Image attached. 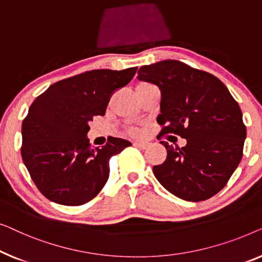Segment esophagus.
Masks as SVG:
<instances>
[{
    "label": "esophagus",
    "instance_id": "obj_1",
    "mask_svg": "<svg viewBox=\"0 0 262 262\" xmlns=\"http://www.w3.org/2000/svg\"><path fill=\"white\" fill-rule=\"evenodd\" d=\"M134 146L138 147V148L145 149V148H147V147H148V142H146V141H134Z\"/></svg>",
    "mask_w": 262,
    "mask_h": 262
}]
</instances>
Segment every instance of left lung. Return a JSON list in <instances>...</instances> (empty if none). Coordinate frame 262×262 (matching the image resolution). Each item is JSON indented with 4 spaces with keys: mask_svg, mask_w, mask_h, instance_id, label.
Instances as JSON below:
<instances>
[{
    "mask_svg": "<svg viewBox=\"0 0 262 262\" xmlns=\"http://www.w3.org/2000/svg\"><path fill=\"white\" fill-rule=\"evenodd\" d=\"M138 79L159 88L161 134L186 139L182 148L161 141L167 157L153 167L158 182L189 202L220 192L240 164L247 135L240 106L227 86L208 72L171 59L141 66Z\"/></svg>",
    "mask_w": 262,
    "mask_h": 262,
    "instance_id": "1",
    "label": "left lung"
}]
</instances>
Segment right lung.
Listing matches in <instances>:
<instances>
[{"mask_svg": "<svg viewBox=\"0 0 262 262\" xmlns=\"http://www.w3.org/2000/svg\"><path fill=\"white\" fill-rule=\"evenodd\" d=\"M136 69L93 70L59 80L29 106L22 122L21 156L50 201L82 205L105 185L109 159L132 143L110 138L102 148H94L88 139L89 122L104 115L110 96L130 82Z\"/></svg>", "mask_w": 262, "mask_h": 262, "instance_id": "obj_1", "label": "right lung"}]
</instances>
